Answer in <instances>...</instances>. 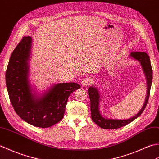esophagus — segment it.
Returning a JSON list of instances; mask_svg holds the SVG:
<instances>
[{
    "instance_id": "1",
    "label": "esophagus",
    "mask_w": 159,
    "mask_h": 159,
    "mask_svg": "<svg viewBox=\"0 0 159 159\" xmlns=\"http://www.w3.org/2000/svg\"><path fill=\"white\" fill-rule=\"evenodd\" d=\"M90 84V80L89 78H84L82 82H81V84H82V86H89Z\"/></svg>"
}]
</instances>
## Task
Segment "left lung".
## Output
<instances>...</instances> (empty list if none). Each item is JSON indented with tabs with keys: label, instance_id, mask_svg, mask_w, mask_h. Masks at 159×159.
<instances>
[{
	"label": "left lung",
	"instance_id": "8db88e82",
	"mask_svg": "<svg viewBox=\"0 0 159 159\" xmlns=\"http://www.w3.org/2000/svg\"><path fill=\"white\" fill-rule=\"evenodd\" d=\"M130 56L139 61L142 65L143 71L146 74L147 84H148V90L146 94V98L144 103L142 109L133 118L127 120H114V119H106L101 116L98 110V104H99V94L96 88L91 86L89 89V95L90 100V110H91V117L93 121L99 126L102 129H116L122 127L133 122L137 117L142 114V112L145 109L148 101L150 93V88L152 82V69L150 60L149 56L146 52H133L130 54Z\"/></svg>",
	"mask_w": 159,
	"mask_h": 159
}]
</instances>
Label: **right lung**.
Returning <instances> with one entry per match:
<instances>
[{
	"instance_id": "1",
	"label": "right lung",
	"mask_w": 159,
	"mask_h": 159,
	"mask_svg": "<svg viewBox=\"0 0 159 159\" xmlns=\"http://www.w3.org/2000/svg\"><path fill=\"white\" fill-rule=\"evenodd\" d=\"M31 41L30 37H22L12 52L6 70V86L16 114L31 125L48 128L63 118L69 95L80 86L60 83L41 97H35L28 80Z\"/></svg>"
}]
</instances>
